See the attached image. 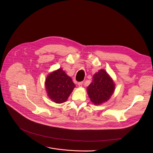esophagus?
I'll list each match as a JSON object with an SVG mask.
<instances>
[{"mask_svg": "<svg viewBox=\"0 0 153 153\" xmlns=\"http://www.w3.org/2000/svg\"><path fill=\"white\" fill-rule=\"evenodd\" d=\"M82 84H83V82H80L78 83L79 87H82Z\"/></svg>", "mask_w": 153, "mask_h": 153, "instance_id": "1", "label": "esophagus"}]
</instances>
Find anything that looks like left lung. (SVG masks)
I'll list each match as a JSON object with an SVG mask.
<instances>
[{
    "instance_id": "obj_1",
    "label": "left lung",
    "mask_w": 153,
    "mask_h": 153,
    "mask_svg": "<svg viewBox=\"0 0 153 153\" xmlns=\"http://www.w3.org/2000/svg\"><path fill=\"white\" fill-rule=\"evenodd\" d=\"M115 84L104 69H100L93 76L92 82L87 88L91 101L96 105L107 102L114 94Z\"/></svg>"
}]
</instances>
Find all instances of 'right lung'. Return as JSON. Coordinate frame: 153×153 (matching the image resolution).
Masks as SVG:
<instances>
[{
	"label": "right lung",
	"instance_id": "add662e5",
	"mask_svg": "<svg viewBox=\"0 0 153 153\" xmlns=\"http://www.w3.org/2000/svg\"><path fill=\"white\" fill-rule=\"evenodd\" d=\"M45 85L48 97L56 103L65 102L75 87L71 77L62 68L48 74Z\"/></svg>",
	"mask_w": 153,
	"mask_h": 153
}]
</instances>
